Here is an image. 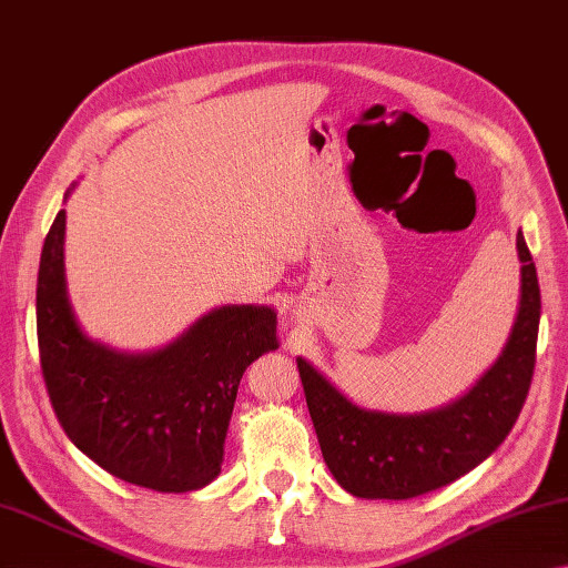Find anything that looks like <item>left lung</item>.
<instances>
[{"label": "left lung", "mask_w": 568, "mask_h": 568, "mask_svg": "<svg viewBox=\"0 0 568 568\" xmlns=\"http://www.w3.org/2000/svg\"><path fill=\"white\" fill-rule=\"evenodd\" d=\"M520 294L497 361L447 406L394 414L357 406L307 357L296 368L322 457L337 485L365 500H408L455 483L500 447L526 404L536 365L540 290L523 231Z\"/></svg>", "instance_id": "8db88e82"}]
</instances>
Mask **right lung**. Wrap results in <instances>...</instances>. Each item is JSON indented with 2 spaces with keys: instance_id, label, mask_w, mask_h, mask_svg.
Returning a JSON list of instances; mask_svg holds the SVG:
<instances>
[{
  "instance_id": "obj_1",
  "label": "right lung",
  "mask_w": 568,
  "mask_h": 568,
  "mask_svg": "<svg viewBox=\"0 0 568 568\" xmlns=\"http://www.w3.org/2000/svg\"><path fill=\"white\" fill-rule=\"evenodd\" d=\"M38 345L58 422L85 457L124 483L190 493L221 475L243 373L278 347L276 310L223 304L154 351L93 339L68 294L60 211L40 256Z\"/></svg>"
}]
</instances>
